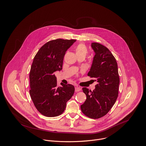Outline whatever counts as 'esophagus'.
Wrapping results in <instances>:
<instances>
[{
  "label": "esophagus",
  "mask_w": 146,
  "mask_h": 146,
  "mask_svg": "<svg viewBox=\"0 0 146 146\" xmlns=\"http://www.w3.org/2000/svg\"><path fill=\"white\" fill-rule=\"evenodd\" d=\"M81 88H80V87H78V86H76V87H75V91H76V92H79V91H81Z\"/></svg>",
  "instance_id": "obj_1"
}]
</instances>
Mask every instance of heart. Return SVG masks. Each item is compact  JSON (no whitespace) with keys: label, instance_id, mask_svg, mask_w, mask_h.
Listing matches in <instances>:
<instances>
[{"label":"heart","instance_id":"obj_1","mask_svg":"<svg viewBox=\"0 0 146 146\" xmlns=\"http://www.w3.org/2000/svg\"><path fill=\"white\" fill-rule=\"evenodd\" d=\"M87 52V48L83 44H79L76 48V54L77 55H82L85 56L86 55Z\"/></svg>","mask_w":146,"mask_h":146}]
</instances>
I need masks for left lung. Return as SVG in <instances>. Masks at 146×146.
I'll return each instance as SVG.
<instances>
[{"label":"left lung","mask_w":146,"mask_h":146,"mask_svg":"<svg viewBox=\"0 0 146 146\" xmlns=\"http://www.w3.org/2000/svg\"><path fill=\"white\" fill-rule=\"evenodd\" d=\"M95 55L88 76L98 82L91 91L82 88L86 100L81 105V111L86 116L98 119L108 113L113 106L117 96L120 83L117 64L110 51L105 46L92 42Z\"/></svg>","instance_id":"obj_1"}]
</instances>
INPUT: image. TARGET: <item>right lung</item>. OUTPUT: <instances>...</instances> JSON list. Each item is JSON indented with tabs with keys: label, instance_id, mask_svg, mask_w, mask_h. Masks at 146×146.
<instances>
[{
	"label": "right lung",
	"instance_id": "add662e5",
	"mask_svg": "<svg viewBox=\"0 0 146 146\" xmlns=\"http://www.w3.org/2000/svg\"><path fill=\"white\" fill-rule=\"evenodd\" d=\"M76 40L58 38L44 44L34 57L30 73V94L37 110L43 115L55 117L65 110L74 87L60 83L57 86L54 72L62 69L65 52Z\"/></svg>",
	"mask_w": 146,
	"mask_h": 146
}]
</instances>
